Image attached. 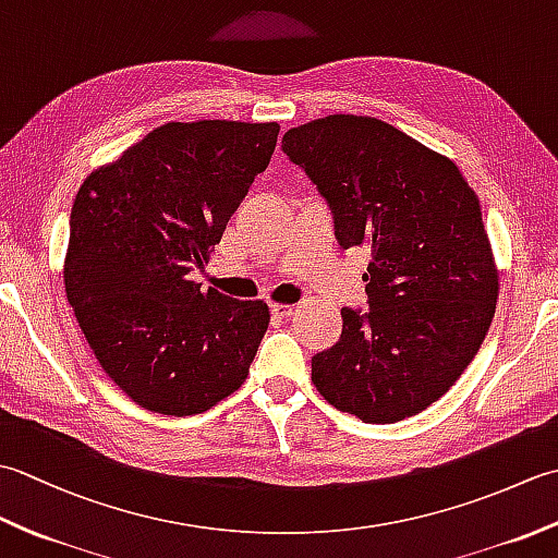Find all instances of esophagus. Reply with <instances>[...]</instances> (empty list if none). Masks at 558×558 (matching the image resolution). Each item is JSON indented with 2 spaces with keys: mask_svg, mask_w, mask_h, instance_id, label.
I'll return each mask as SVG.
<instances>
[{
  "mask_svg": "<svg viewBox=\"0 0 558 558\" xmlns=\"http://www.w3.org/2000/svg\"><path fill=\"white\" fill-rule=\"evenodd\" d=\"M270 314L276 318H290L294 314V304H280V302L270 304Z\"/></svg>",
  "mask_w": 558,
  "mask_h": 558,
  "instance_id": "1",
  "label": "esophagus"
}]
</instances>
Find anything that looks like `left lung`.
<instances>
[{"instance_id":"8db88e82","label":"left lung","mask_w":558,"mask_h":558,"mask_svg":"<svg viewBox=\"0 0 558 558\" xmlns=\"http://www.w3.org/2000/svg\"><path fill=\"white\" fill-rule=\"evenodd\" d=\"M336 220L366 246L369 312L342 310V336L312 360L330 405L369 424L426 410L475 357L499 298L480 198L453 160L376 117L328 114L282 136Z\"/></svg>"}]
</instances>
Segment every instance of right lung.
<instances>
[{
  "mask_svg": "<svg viewBox=\"0 0 558 558\" xmlns=\"http://www.w3.org/2000/svg\"><path fill=\"white\" fill-rule=\"evenodd\" d=\"M278 132L276 122H170L81 184L66 300L105 374L136 405L186 417L244 384L268 304L201 290L189 272L208 264Z\"/></svg>",
  "mask_w": 558,
  "mask_h": 558,
  "instance_id": "1",
  "label": "right lung"
}]
</instances>
